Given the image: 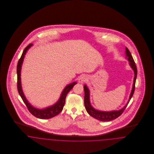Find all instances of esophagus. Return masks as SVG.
<instances>
[{
	"mask_svg": "<svg viewBox=\"0 0 154 154\" xmlns=\"http://www.w3.org/2000/svg\"><path fill=\"white\" fill-rule=\"evenodd\" d=\"M87 80V77L85 75H81L79 79V82L80 83H83L84 82H85Z\"/></svg>",
	"mask_w": 154,
	"mask_h": 154,
	"instance_id": "obj_1",
	"label": "esophagus"
}]
</instances>
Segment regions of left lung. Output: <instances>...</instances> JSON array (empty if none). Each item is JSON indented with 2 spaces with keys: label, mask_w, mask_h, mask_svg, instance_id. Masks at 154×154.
Returning <instances> with one entry per match:
<instances>
[{
  "label": "left lung",
  "mask_w": 154,
  "mask_h": 154,
  "mask_svg": "<svg viewBox=\"0 0 154 154\" xmlns=\"http://www.w3.org/2000/svg\"><path fill=\"white\" fill-rule=\"evenodd\" d=\"M125 54H126V58L129 61V65L131 67L133 70L134 71V77L133 79V87H132V89L130 94V96L129 98V100L128 101V103L126 104L125 106L124 107L119 110H113V111H100V110H96L95 108L92 107V106L90 102V92L89 90L88 89V87L87 86L86 84L84 85V92H85V95H84V105L85 109L88 112V114L92 116V117L95 118L96 119L100 121H110L111 120L115 119L117 118L120 116L122 112H124L125 109H126V106H128V103L129 102L131 99L132 98V96L134 94V88H135V82H136V80L137 77V67L136 66L135 62L133 59L132 55L129 50L128 49V48L126 47V50H125Z\"/></svg>",
  "instance_id": "8db88e82"
}]
</instances>
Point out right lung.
<instances>
[{"label":"right lung","instance_id":"1","mask_svg":"<svg viewBox=\"0 0 154 154\" xmlns=\"http://www.w3.org/2000/svg\"><path fill=\"white\" fill-rule=\"evenodd\" d=\"M33 45V44H30L25 48L24 51L22 52L21 58L18 60L17 67V88L18 91L22 98V100L26 104L28 109L30 112L35 117L40 118V119H49L57 116L59 114L62 110H63V106L65 103L66 95L69 93V92L73 88L74 86L77 84L75 81L73 82L72 83L66 85L65 88L63 89L62 94L60 96L58 100L53 105L48 106L42 109H39L33 107L28 100L26 99L25 96L24 95L22 91V85H21V72L22 63L23 62V59L26 55V53L29 50L30 48Z\"/></svg>","mask_w":154,"mask_h":154}]
</instances>
